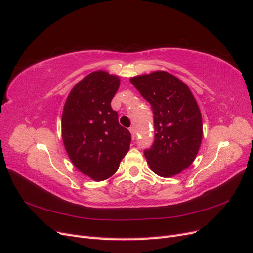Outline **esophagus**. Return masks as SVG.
Instances as JSON below:
<instances>
[{"instance_id": "obj_1", "label": "esophagus", "mask_w": 253, "mask_h": 253, "mask_svg": "<svg viewBox=\"0 0 253 253\" xmlns=\"http://www.w3.org/2000/svg\"><path fill=\"white\" fill-rule=\"evenodd\" d=\"M129 130H130V133H131L132 140H134V138H135V130H134V128L133 127H130Z\"/></svg>"}]
</instances>
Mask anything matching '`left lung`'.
I'll use <instances>...</instances> for the list:
<instances>
[{"label": "left lung", "mask_w": 253, "mask_h": 253, "mask_svg": "<svg viewBox=\"0 0 253 253\" xmlns=\"http://www.w3.org/2000/svg\"><path fill=\"white\" fill-rule=\"evenodd\" d=\"M153 112L154 141L145 149L150 169L160 176H172L188 168L203 136L199 106L185 83L165 71L130 79Z\"/></svg>", "instance_id": "left-lung-1"}]
</instances>
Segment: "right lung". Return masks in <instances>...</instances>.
<instances>
[{
  "label": "right lung",
  "instance_id": "obj_1",
  "mask_svg": "<svg viewBox=\"0 0 253 253\" xmlns=\"http://www.w3.org/2000/svg\"><path fill=\"white\" fill-rule=\"evenodd\" d=\"M120 79L94 71L72 88L64 106L62 136L71 162L94 181L116 173L129 150L131 134L121 126L111 101Z\"/></svg>",
  "mask_w": 253,
  "mask_h": 253
}]
</instances>
